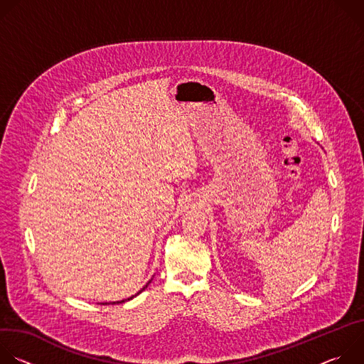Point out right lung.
I'll use <instances>...</instances> for the list:
<instances>
[{"mask_svg": "<svg viewBox=\"0 0 364 364\" xmlns=\"http://www.w3.org/2000/svg\"><path fill=\"white\" fill-rule=\"evenodd\" d=\"M146 287H148V284H146V285H145V287H144L141 291H144ZM141 291H139V292H141ZM139 292H138V294H139ZM128 299H132V296H131V298H128ZM121 302H125V301H117V302H114V304H121Z\"/></svg>", "mask_w": 364, "mask_h": 364, "instance_id": "1", "label": "right lung"}]
</instances>
